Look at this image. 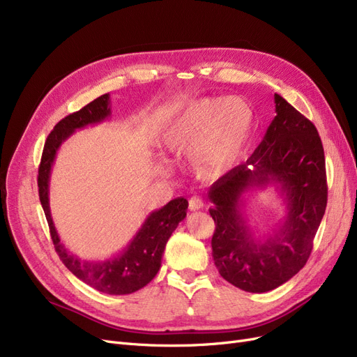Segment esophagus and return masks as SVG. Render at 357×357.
<instances>
[{
	"instance_id": "obj_1",
	"label": "esophagus",
	"mask_w": 357,
	"mask_h": 357,
	"mask_svg": "<svg viewBox=\"0 0 357 357\" xmlns=\"http://www.w3.org/2000/svg\"><path fill=\"white\" fill-rule=\"evenodd\" d=\"M202 208H204V201L201 197H197V196L190 197V201H189V209L190 211H199Z\"/></svg>"
}]
</instances>
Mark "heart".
Here are the masks:
<instances>
[{
	"label": "heart",
	"instance_id": "b5f03b06",
	"mask_svg": "<svg viewBox=\"0 0 357 357\" xmlns=\"http://www.w3.org/2000/svg\"><path fill=\"white\" fill-rule=\"evenodd\" d=\"M252 124L253 109L243 98H201L184 104L167 120L160 144L174 155H189L199 178L215 180L240 160Z\"/></svg>",
	"mask_w": 357,
	"mask_h": 357
}]
</instances>
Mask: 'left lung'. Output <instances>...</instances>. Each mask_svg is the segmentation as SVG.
<instances>
[{"mask_svg": "<svg viewBox=\"0 0 357 357\" xmlns=\"http://www.w3.org/2000/svg\"><path fill=\"white\" fill-rule=\"evenodd\" d=\"M277 116L259 146L243 164L212 184L208 199L215 222L212 256L224 280L249 293L280 287L301 271L313 246L326 208V176L317 127L281 95H274ZM273 185L284 215L265 236L247 224V196Z\"/></svg>", "mask_w": 357, "mask_h": 357, "instance_id": "left-lung-1", "label": "left lung"}]
</instances>
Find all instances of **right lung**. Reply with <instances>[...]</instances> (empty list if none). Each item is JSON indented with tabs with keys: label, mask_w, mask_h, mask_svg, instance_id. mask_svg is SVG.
I'll return each mask as SVG.
<instances>
[{
	"label": "right lung",
	"mask_w": 357,
	"mask_h": 357,
	"mask_svg": "<svg viewBox=\"0 0 357 357\" xmlns=\"http://www.w3.org/2000/svg\"><path fill=\"white\" fill-rule=\"evenodd\" d=\"M109 117L111 96L109 93H105L56 124L50 133L44 152H42L38 188L54 248L63 264L79 280L86 282L95 290L112 296H123L132 294L145 287L158 274L167 241L178 222L186 218L189 202L184 197H176L162 208L152 211L127 246L108 259L83 261L64 246L56 233L50 208V178L56 152L76 130L104 123Z\"/></svg>",
	"instance_id": "add662e5"
}]
</instances>
